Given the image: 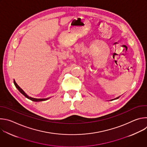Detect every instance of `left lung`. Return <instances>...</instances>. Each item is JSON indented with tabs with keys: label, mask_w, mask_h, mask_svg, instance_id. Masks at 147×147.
Returning <instances> with one entry per match:
<instances>
[{
	"label": "left lung",
	"mask_w": 147,
	"mask_h": 147,
	"mask_svg": "<svg viewBox=\"0 0 147 147\" xmlns=\"http://www.w3.org/2000/svg\"><path fill=\"white\" fill-rule=\"evenodd\" d=\"M119 98V97H117V98H115V99H118V98ZM112 100H113V99H112Z\"/></svg>",
	"instance_id": "8db88e82"
}]
</instances>
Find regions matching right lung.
Segmentation results:
<instances>
[{
    "label": "right lung",
    "instance_id": "right-lung-1",
    "mask_svg": "<svg viewBox=\"0 0 147 147\" xmlns=\"http://www.w3.org/2000/svg\"><path fill=\"white\" fill-rule=\"evenodd\" d=\"M14 85H15L16 87L17 88V90H18L21 93H22L24 96H25L27 98H28V99H30V100H32V101H34V102H40V101L46 100H47V99H49V98H45V99H36V98H31V97H30V96H28L26 94V93L17 85V84L15 80H14Z\"/></svg>",
    "mask_w": 147,
    "mask_h": 147
}]
</instances>
